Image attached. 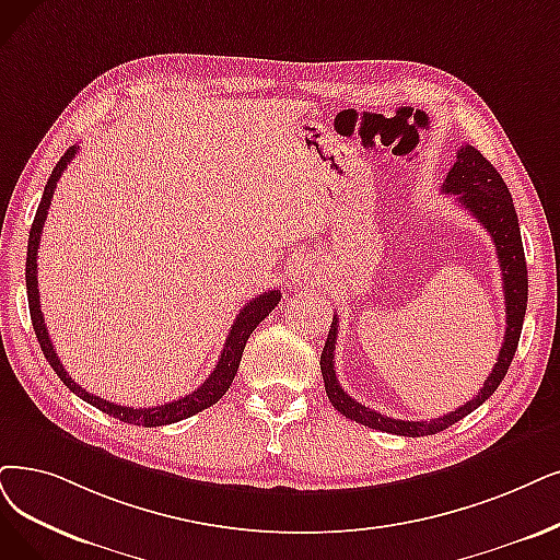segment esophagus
Masks as SVG:
<instances>
[{"instance_id": "obj_1", "label": "esophagus", "mask_w": 560, "mask_h": 560, "mask_svg": "<svg viewBox=\"0 0 560 560\" xmlns=\"http://www.w3.org/2000/svg\"><path fill=\"white\" fill-rule=\"evenodd\" d=\"M296 278L301 280V282H315V280H319L322 276H319V271L315 266H310V264H303V266H299V271H296Z\"/></svg>"}]
</instances>
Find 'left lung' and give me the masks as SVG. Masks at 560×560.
<instances>
[{
	"label": "left lung",
	"mask_w": 560,
	"mask_h": 560,
	"mask_svg": "<svg viewBox=\"0 0 560 560\" xmlns=\"http://www.w3.org/2000/svg\"><path fill=\"white\" fill-rule=\"evenodd\" d=\"M443 192L455 195L457 202L480 222V225L487 230V234L491 236V241H494L499 266L503 273L505 324L508 326H505L503 345L499 351V361H497L494 370H491V374L485 378L480 393L474 399H468L466 405H462L459 409L445 413L441 418H434V420H397V418H388L374 409L363 407L361 401L351 399L338 384V376H335V342H338V326L340 324H338V315H335L324 351H322V361H319L330 405L342 416H347L349 420H355V422L365 424V428L382 430L388 434H399V436L436 434V432L448 430L451 424H455L464 416L476 411L482 401L487 397H491V393L501 386L503 376L508 374V368L514 358V351H517L522 326H524L526 301H528V276H526L528 271H526L517 211H514L512 195H510L508 186L503 184L501 174L476 147L464 144L457 151L455 165L451 167L448 176H445Z\"/></svg>",
	"instance_id": "1"
}]
</instances>
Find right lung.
I'll return each instance as SVG.
<instances>
[{
	"label": "right lung",
	"mask_w": 560,
	"mask_h": 560,
	"mask_svg": "<svg viewBox=\"0 0 560 560\" xmlns=\"http://www.w3.org/2000/svg\"><path fill=\"white\" fill-rule=\"evenodd\" d=\"M78 144L66 149V153L59 159V163L55 165L48 184H46V190H43V197H40V205L36 209V215H34V222H32V230H30V245H27V268H25V280H27V301H30V315H32V326L36 330V338H38V345H40V351L43 355H46V361L50 363V368L57 372V376L61 378V382L69 386L80 399H84L86 405H92L96 409H101L103 413L117 418V420H124V422H130V424H142V428H159V424H172V422H178L184 418H190L199 411L209 409L211 405H215V401L225 395L234 382L236 376V370H238V363H241V353L245 349V342H248L250 332L268 317V312L276 310L278 301H280V292H276V289H271V292H264L259 294L257 299H253L250 303H245L243 310L236 315L232 328H230V335L225 340V347H222L220 351V358H218V365L213 368V372L205 378V384L199 386L197 390H192L190 395H184L178 397L174 401H167V405H159V407H149V409H136V407H121V405H115V401L109 399H103L98 395H92L86 393L80 384H75L73 378L69 376V372L63 370V365L59 363V355L55 353V347H52V340L48 335V328H46V319H43V312H40V296H38V280H36V255H38V243H40V232H43V225H46V218H48V209H50V202H52V195H55V188H57V182L59 176L63 174L66 165H69L75 153H78Z\"/></svg>",
	"instance_id": "add662e5"
}]
</instances>
